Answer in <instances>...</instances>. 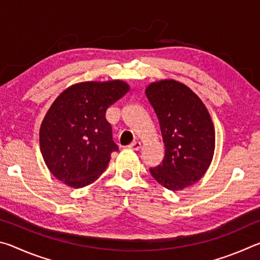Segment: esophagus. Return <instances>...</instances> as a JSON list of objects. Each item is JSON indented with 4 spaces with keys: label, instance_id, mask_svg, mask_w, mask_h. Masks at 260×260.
<instances>
[{
    "label": "esophagus",
    "instance_id": "1",
    "mask_svg": "<svg viewBox=\"0 0 260 260\" xmlns=\"http://www.w3.org/2000/svg\"><path fill=\"white\" fill-rule=\"evenodd\" d=\"M128 148L133 149V150H139V149L141 148V143L139 142V141H135V142H133V143H131V144H129Z\"/></svg>",
    "mask_w": 260,
    "mask_h": 260
}]
</instances>
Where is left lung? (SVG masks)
Returning <instances> with one entry per match:
<instances>
[{"label": "left lung", "instance_id": "left-lung-1", "mask_svg": "<svg viewBox=\"0 0 260 260\" xmlns=\"http://www.w3.org/2000/svg\"><path fill=\"white\" fill-rule=\"evenodd\" d=\"M146 95L165 147L161 164L150 173L169 190H181L200 181L211 165L215 148L212 119L199 96L173 79L151 82Z\"/></svg>", "mask_w": 260, "mask_h": 260}]
</instances>
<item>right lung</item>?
Masks as SVG:
<instances>
[{"label": "right lung", "instance_id": "1", "mask_svg": "<svg viewBox=\"0 0 260 260\" xmlns=\"http://www.w3.org/2000/svg\"><path fill=\"white\" fill-rule=\"evenodd\" d=\"M129 90L122 80L85 81L57 96L40 127V150L51 174L82 188L102 174L118 150L105 112Z\"/></svg>", "mask_w": 260, "mask_h": 260}]
</instances>
